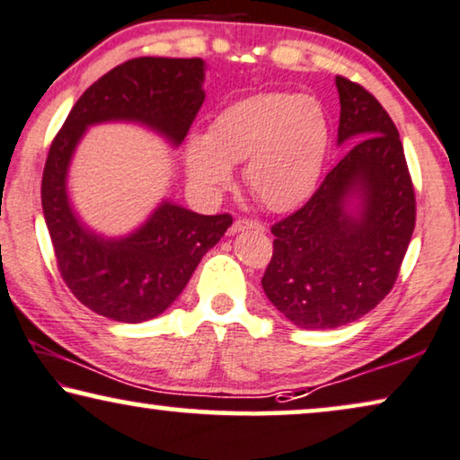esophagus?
Returning a JSON list of instances; mask_svg holds the SVG:
<instances>
[{
	"label": "esophagus",
	"instance_id": "34e87169",
	"mask_svg": "<svg viewBox=\"0 0 460 460\" xmlns=\"http://www.w3.org/2000/svg\"><path fill=\"white\" fill-rule=\"evenodd\" d=\"M231 235H237V233L243 231H264V225L258 221H248V218H237L235 223L231 225Z\"/></svg>",
	"mask_w": 460,
	"mask_h": 460
}]
</instances>
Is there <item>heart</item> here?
Segmentation results:
<instances>
[{"label": "heart", "instance_id": "obj_1", "mask_svg": "<svg viewBox=\"0 0 460 460\" xmlns=\"http://www.w3.org/2000/svg\"><path fill=\"white\" fill-rule=\"evenodd\" d=\"M329 152V116L313 95L256 93L221 110L208 135L193 133L185 164L196 190L217 196L243 164L248 190L273 212L313 196Z\"/></svg>", "mask_w": 460, "mask_h": 460}]
</instances>
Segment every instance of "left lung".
<instances>
[{
	"label": "left lung",
	"instance_id": "obj_1",
	"mask_svg": "<svg viewBox=\"0 0 460 460\" xmlns=\"http://www.w3.org/2000/svg\"><path fill=\"white\" fill-rule=\"evenodd\" d=\"M338 146L352 144L314 196L273 225L262 289L302 329L365 316L396 283L415 229V190L398 128L357 83L335 76Z\"/></svg>",
	"mask_w": 460,
	"mask_h": 460
}]
</instances>
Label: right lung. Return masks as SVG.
Returning a JSON list of instances; mask_svg holds the SVG:
<instances>
[{
    "instance_id": "obj_1",
    "label": "right lung",
    "mask_w": 460,
    "mask_h": 460,
    "mask_svg": "<svg viewBox=\"0 0 460 460\" xmlns=\"http://www.w3.org/2000/svg\"><path fill=\"white\" fill-rule=\"evenodd\" d=\"M204 79L206 62L199 58L128 60L76 100L49 147L41 206L58 269L76 300L112 321L144 323L163 314L233 218L198 215L163 199L131 233L103 235L70 202L75 152L89 127L106 122L139 125L177 150L204 103Z\"/></svg>"
}]
</instances>
